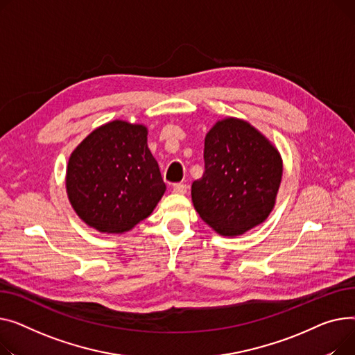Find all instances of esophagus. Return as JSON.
I'll return each mask as SVG.
<instances>
[{"mask_svg": "<svg viewBox=\"0 0 355 355\" xmlns=\"http://www.w3.org/2000/svg\"><path fill=\"white\" fill-rule=\"evenodd\" d=\"M186 191H187V186H186L184 183H176V184H173V192H175V193L183 195V193H186Z\"/></svg>", "mask_w": 355, "mask_h": 355, "instance_id": "34e87169", "label": "esophagus"}]
</instances>
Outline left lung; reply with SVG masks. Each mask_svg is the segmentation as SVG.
Segmentation results:
<instances>
[{"label": "left lung", "instance_id": "obj_1", "mask_svg": "<svg viewBox=\"0 0 355 355\" xmlns=\"http://www.w3.org/2000/svg\"><path fill=\"white\" fill-rule=\"evenodd\" d=\"M205 172L192 183L199 216L223 236L242 235L272 211L282 178L278 150L251 124L229 117L205 137Z\"/></svg>", "mask_w": 355, "mask_h": 355}]
</instances>
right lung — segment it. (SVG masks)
<instances>
[{"instance_id":"right-lung-1","label":"right lung","mask_w":355,"mask_h":355,"mask_svg":"<svg viewBox=\"0 0 355 355\" xmlns=\"http://www.w3.org/2000/svg\"><path fill=\"white\" fill-rule=\"evenodd\" d=\"M66 187L71 206L100 232L121 234L148 218L166 191L148 148V129L114 120L71 153Z\"/></svg>"}]
</instances>
